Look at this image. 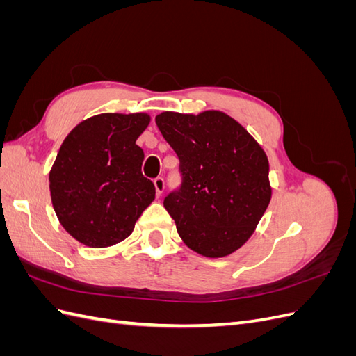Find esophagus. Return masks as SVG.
I'll return each mask as SVG.
<instances>
[{"mask_svg":"<svg viewBox=\"0 0 356 356\" xmlns=\"http://www.w3.org/2000/svg\"><path fill=\"white\" fill-rule=\"evenodd\" d=\"M154 187H156L157 196L163 195V191H165V179L163 178H156L154 179Z\"/></svg>","mask_w":356,"mask_h":356,"instance_id":"esophagus-1","label":"esophagus"}]
</instances>
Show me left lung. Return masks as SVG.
I'll return each mask as SVG.
<instances>
[{
  "instance_id": "obj_1",
  "label": "left lung",
  "mask_w": 356,
  "mask_h": 356,
  "mask_svg": "<svg viewBox=\"0 0 356 356\" xmlns=\"http://www.w3.org/2000/svg\"><path fill=\"white\" fill-rule=\"evenodd\" d=\"M156 123L179 159L182 186L165 208L190 250L230 255L251 238L272 199L263 147L233 117L165 111Z\"/></svg>"
}]
</instances>
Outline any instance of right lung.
Wrapping results in <instances>:
<instances>
[{
  "label": "right lung",
  "instance_id": "1",
  "mask_svg": "<svg viewBox=\"0 0 356 356\" xmlns=\"http://www.w3.org/2000/svg\"><path fill=\"white\" fill-rule=\"evenodd\" d=\"M152 117L104 113L86 118L62 143L49 182L58 220L75 241L106 248L124 241L156 197L136 145Z\"/></svg>",
  "mask_w": 356,
  "mask_h": 356
}]
</instances>
